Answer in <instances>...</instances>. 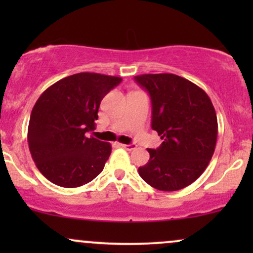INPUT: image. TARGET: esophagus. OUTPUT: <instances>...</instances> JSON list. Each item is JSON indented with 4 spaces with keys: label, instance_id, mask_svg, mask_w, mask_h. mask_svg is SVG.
I'll return each instance as SVG.
<instances>
[{
    "label": "esophagus",
    "instance_id": "obj_1",
    "mask_svg": "<svg viewBox=\"0 0 253 253\" xmlns=\"http://www.w3.org/2000/svg\"><path fill=\"white\" fill-rule=\"evenodd\" d=\"M119 146L123 147V149H125V150L132 151V150L135 149L136 145H134V144H119Z\"/></svg>",
    "mask_w": 253,
    "mask_h": 253
}]
</instances>
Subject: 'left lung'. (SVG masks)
Wrapping results in <instances>:
<instances>
[{"mask_svg":"<svg viewBox=\"0 0 253 253\" xmlns=\"http://www.w3.org/2000/svg\"><path fill=\"white\" fill-rule=\"evenodd\" d=\"M147 90L152 123L163 143L147 149L150 159L138 169L151 187L176 191L195 182L210 164L217 138V119L210 96L196 84L173 74L134 77Z\"/></svg>","mask_w":253,"mask_h":253,"instance_id":"left-lung-1","label":"left lung"}]
</instances>
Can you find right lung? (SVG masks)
<instances>
[{"mask_svg":"<svg viewBox=\"0 0 253 253\" xmlns=\"http://www.w3.org/2000/svg\"><path fill=\"white\" fill-rule=\"evenodd\" d=\"M121 81L81 72L58 81L40 95L31 113L27 140L38 170L48 181L76 188L100 175L112 146L85 134L95 129L102 98Z\"/></svg>","mask_w":253,"mask_h":253,"instance_id":"obj_1","label":"right lung"}]
</instances>
